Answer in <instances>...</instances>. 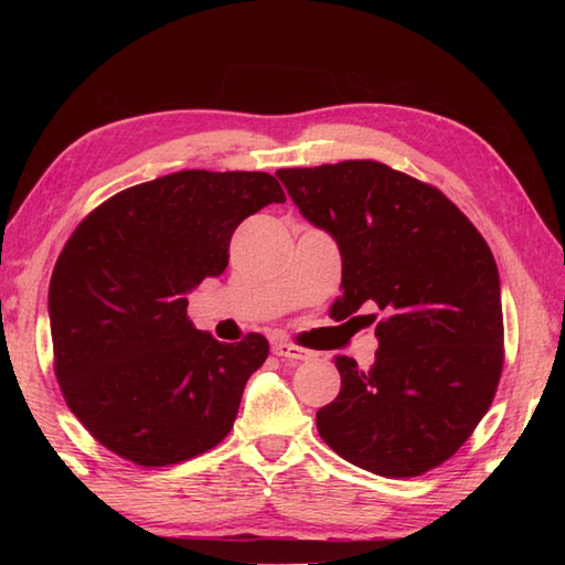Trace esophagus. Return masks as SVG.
<instances>
[{
  "label": "esophagus",
  "instance_id": "esophagus-1",
  "mask_svg": "<svg viewBox=\"0 0 565 565\" xmlns=\"http://www.w3.org/2000/svg\"><path fill=\"white\" fill-rule=\"evenodd\" d=\"M271 352L281 359H291V362H306V359L313 356L308 350H303V347H296L291 342H274Z\"/></svg>",
  "mask_w": 565,
  "mask_h": 565
}]
</instances>
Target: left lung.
<instances>
[{
	"mask_svg": "<svg viewBox=\"0 0 565 565\" xmlns=\"http://www.w3.org/2000/svg\"><path fill=\"white\" fill-rule=\"evenodd\" d=\"M303 218L338 243L334 320L376 306L369 369L338 356L320 437L364 471L411 478L447 461L488 413L502 371L500 276L473 223L441 194L371 160L279 170ZM354 320V319H352Z\"/></svg>",
	"mask_w": 565,
	"mask_h": 565,
	"instance_id": "left-lung-1",
	"label": "left lung"
}]
</instances>
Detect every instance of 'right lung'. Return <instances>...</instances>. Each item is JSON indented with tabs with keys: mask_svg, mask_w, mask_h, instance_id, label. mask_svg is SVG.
I'll return each mask as SVG.
<instances>
[{
	"mask_svg": "<svg viewBox=\"0 0 565 565\" xmlns=\"http://www.w3.org/2000/svg\"><path fill=\"white\" fill-rule=\"evenodd\" d=\"M284 201L267 172L184 170L111 196L72 233L47 291L55 376L106 449L167 466L233 429L269 342L196 330L186 296L225 271L247 215Z\"/></svg>",
	"mask_w": 565,
	"mask_h": 565,
	"instance_id": "1",
	"label": "right lung"
}]
</instances>
